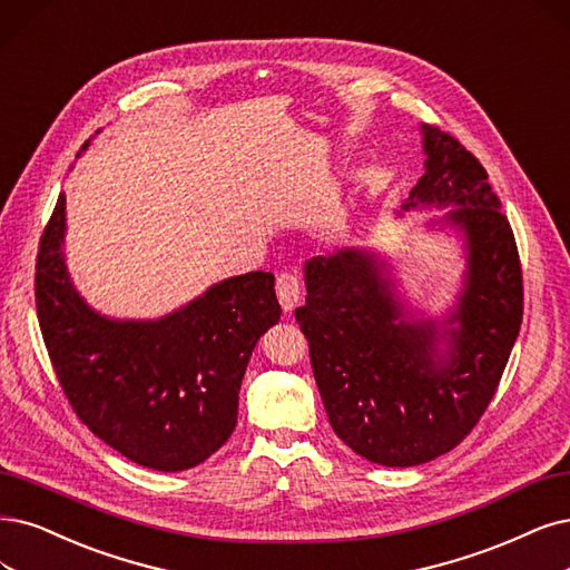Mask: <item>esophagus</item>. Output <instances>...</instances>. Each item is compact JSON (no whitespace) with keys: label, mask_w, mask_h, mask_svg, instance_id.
<instances>
[{"label":"esophagus","mask_w":570,"mask_h":570,"mask_svg":"<svg viewBox=\"0 0 570 570\" xmlns=\"http://www.w3.org/2000/svg\"><path fill=\"white\" fill-rule=\"evenodd\" d=\"M277 298L286 314L296 309V305L303 301V286H301V279L296 277V274L284 272L277 279Z\"/></svg>","instance_id":"1"}]
</instances>
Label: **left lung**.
<instances>
[{
    "instance_id": "1",
    "label": "left lung",
    "mask_w": 570,
    "mask_h": 570,
    "mask_svg": "<svg viewBox=\"0 0 570 570\" xmlns=\"http://www.w3.org/2000/svg\"><path fill=\"white\" fill-rule=\"evenodd\" d=\"M420 134L425 174L402 210L449 208L428 225L462 239L455 305L423 317L399 298L387 261L345 246L305 263L307 298L296 309L333 432L385 468L423 465L472 432L523 317L517 242L487 168L436 126Z\"/></svg>"
}]
</instances>
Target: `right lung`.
<instances>
[{"label": "right lung", "instance_id": "obj_1", "mask_svg": "<svg viewBox=\"0 0 570 570\" xmlns=\"http://www.w3.org/2000/svg\"><path fill=\"white\" fill-rule=\"evenodd\" d=\"M66 229L60 195L39 242L35 296L62 392L83 425L138 465H199L235 430L253 347L282 317L274 277L239 274L159 320H115L75 288Z\"/></svg>", "mask_w": 570, "mask_h": 570}]
</instances>
